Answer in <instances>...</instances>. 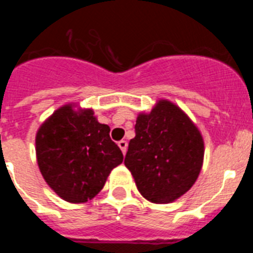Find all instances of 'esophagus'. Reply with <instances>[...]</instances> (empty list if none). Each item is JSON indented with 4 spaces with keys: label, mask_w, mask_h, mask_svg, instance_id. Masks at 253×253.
Returning a JSON list of instances; mask_svg holds the SVG:
<instances>
[{
    "label": "esophagus",
    "mask_w": 253,
    "mask_h": 253,
    "mask_svg": "<svg viewBox=\"0 0 253 253\" xmlns=\"http://www.w3.org/2000/svg\"><path fill=\"white\" fill-rule=\"evenodd\" d=\"M118 146L122 149L123 154L126 153V148H128V143H126V140H120V142H118Z\"/></svg>",
    "instance_id": "1"
}]
</instances>
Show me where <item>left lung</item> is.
I'll list each match as a JSON object with an SVG mask.
<instances>
[{"label":"left lung","instance_id":"8db88e82","mask_svg":"<svg viewBox=\"0 0 253 253\" xmlns=\"http://www.w3.org/2000/svg\"><path fill=\"white\" fill-rule=\"evenodd\" d=\"M204 160V140L198 126L177 105L160 100L139 114L135 137L124 163L143 198L167 204L195 184Z\"/></svg>","mask_w":253,"mask_h":253}]
</instances>
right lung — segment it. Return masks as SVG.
Segmentation results:
<instances>
[{"label": "right lung", "mask_w": 253, "mask_h": 253, "mask_svg": "<svg viewBox=\"0 0 253 253\" xmlns=\"http://www.w3.org/2000/svg\"><path fill=\"white\" fill-rule=\"evenodd\" d=\"M67 104L40 125L35 138L37 160L44 180L58 196L73 204L101 191L111 169L123 162L120 148L91 109Z\"/></svg>", "instance_id": "add662e5"}]
</instances>
